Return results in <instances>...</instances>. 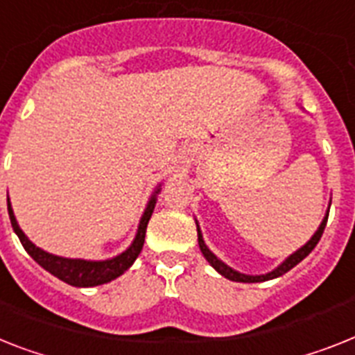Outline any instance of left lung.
Returning a JSON list of instances; mask_svg holds the SVG:
<instances>
[{
    "label": "left lung",
    "instance_id": "8db88e82",
    "mask_svg": "<svg viewBox=\"0 0 355 355\" xmlns=\"http://www.w3.org/2000/svg\"><path fill=\"white\" fill-rule=\"evenodd\" d=\"M327 219H329V212H327V216L323 218V221H321L319 228L315 230L314 236L310 237V241L306 243V245H303V247H301L300 250H295L294 254H290V256L286 257L285 261L281 263L277 268H274V270L268 272V274H261V276H248V274H241V272L234 270V268H230L228 265H225L221 259H218V256H216L214 252H210V248L205 245L203 234H201V230H199V225H198V243H199V248H201V252H203L205 259H207V261H209L210 265H212L214 268L219 272V274H221V276H225L227 279H230V281H237V283H261V281H268V279H274V277L283 276V274H286L290 268H294L297 263L303 261L304 257L309 256L310 252L314 250L315 245H318L319 239H321V236H323V230H324V227H327Z\"/></svg>",
    "mask_w": 355,
    "mask_h": 355
}]
</instances>
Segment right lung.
<instances>
[{
	"label": "right lung",
	"mask_w": 355,
	"mask_h": 355,
	"mask_svg": "<svg viewBox=\"0 0 355 355\" xmlns=\"http://www.w3.org/2000/svg\"><path fill=\"white\" fill-rule=\"evenodd\" d=\"M159 187L161 184H157V189L154 190V194H152V198L148 199V203H146V209L145 212H143L141 219H139V227H137L136 237H134V241L130 243V247L125 252H121L119 256L112 257V259H103V261L70 259V257L54 256V254H49V252L41 250L40 247H36V245L23 234V230L19 228V225H17L16 221L12 207H10V199L7 198L8 218H10L14 232L19 237L23 248H25V250L28 252V256H31L37 265L43 266L46 272H51L52 276H55L61 281H65V283H69V285L72 286H98L121 276L123 272H127L132 266V263L136 261V257L139 256V252H141L143 248V243H145L146 225L150 221V216L152 212H154V207H156V196L159 194L161 190Z\"/></svg>",
	"instance_id": "right-lung-1"
}]
</instances>
